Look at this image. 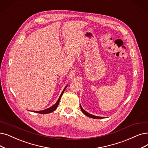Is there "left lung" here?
<instances>
[{
  "mask_svg": "<svg viewBox=\"0 0 148 148\" xmlns=\"http://www.w3.org/2000/svg\"><path fill=\"white\" fill-rule=\"evenodd\" d=\"M81 107V109L82 110V112H83L84 114H85L86 116H88V117H90V118H92V119H103V117H101V116H95V115H91L90 114H88V112H87L86 111H85L83 109H82V108L81 107V106H80Z\"/></svg>",
  "mask_w": 148,
  "mask_h": 148,
  "instance_id": "1",
  "label": "left lung"
}]
</instances>
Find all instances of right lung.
Returning a JSON list of instances; mask_svg holds the SVG:
<instances>
[{"mask_svg":"<svg viewBox=\"0 0 148 148\" xmlns=\"http://www.w3.org/2000/svg\"><path fill=\"white\" fill-rule=\"evenodd\" d=\"M66 87H67V86L64 88V90H63V91H62V92L61 93V95H60V98H59V99H58L57 102L55 103V105H53V106H51V108H49V109H47L44 110H40V111H33V112H36V113L41 114H49V113H51V112H53L54 110H56V109L57 108V107L58 106L59 103H60V99H61V97H62V94H63V93H64V90H66Z\"/></svg>","mask_w":148,"mask_h":148,"instance_id":"right-lung-1","label":"right lung"}]
</instances>
